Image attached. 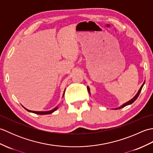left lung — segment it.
<instances>
[{"instance_id":"8db88e82","label":"left lung","mask_w":153,"mask_h":153,"mask_svg":"<svg viewBox=\"0 0 153 153\" xmlns=\"http://www.w3.org/2000/svg\"><path fill=\"white\" fill-rule=\"evenodd\" d=\"M144 84H145V82H144V83H143V85H141V88L139 89V91L137 92V93L136 94V95L134 97V98H133L131 100H129V101H128V102H127L126 103H125V104H123V105H122L120 107H119V108H115V109H120V108H123V107H125V106H128V105H131V104H132L133 102H134L135 100L137 99V97H139V94H140V93H141V89H142V88H143V85H144ZM87 90H88V91L89 92V87H87Z\"/></svg>"}]
</instances>
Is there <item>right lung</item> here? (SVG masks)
I'll use <instances>...</instances> for the list:
<instances>
[{"label":"right lung","mask_w":153,"mask_h":153,"mask_svg":"<svg viewBox=\"0 0 153 153\" xmlns=\"http://www.w3.org/2000/svg\"><path fill=\"white\" fill-rule=\"evenodd\" d=\"M63 95V96H64ZM58 108V107H56V108L50 110V111H43V112H38V111H31V110H27L26 108H25L26 110H27V111L30 112H33V113H35V114H40V115H45V114H50L53 113V112H54L55 110H56Z\"/></svg>","instance_id":"obj_1"}]
</instances>
